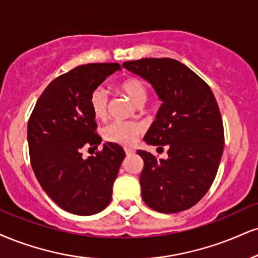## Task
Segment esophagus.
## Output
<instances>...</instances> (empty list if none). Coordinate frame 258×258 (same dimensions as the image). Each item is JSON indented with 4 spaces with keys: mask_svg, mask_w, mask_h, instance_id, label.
<instances>
[{
    "mask_svg": "<svg viewBox=\"0 0 258 258\" xmlns=\"http://www.w3.org/2000/svg\"><path fill=\"white\" fill-rule=\"evenodd\" d=\"M125 153H126V155H132V154H135V149L125 148Z\"/></svg>",
    "mask_w": 258,
    "mask_h": 258,
    "instance_id": "1",
    "label": "esophagus"
}]
</instances>
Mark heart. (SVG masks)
Segmentation results:
<instances>
[{"label": "heart", "mask_w": 258, "mask_h": 258, "mask_svg": "<svg viewBox=\"0 0 258 258\" xmlns=\"http://www.w3.org/2000/svg\"><path fill=\"white\" fill-rule=\"evenodd\" d=\"M120 91L128 96L133 103L143 105L148 99V88L141 79L127 78L119 84ZM89 104L96 119H103L108 110V95L102 88L91 91ZM144 131V126L136 121H113L103 130V137L107 141L122 145H132L138 136Z\"/></svg>", "instance_id": "1"}]
</instances>
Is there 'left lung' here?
I'll return each mask as SVG.
<instances>
[{"label": "left lung", "instance_id": "obj_1", "mask_svg": "<svg viewBox=\"0 0 258 258\" xmlns=\"http://www.w3.org/2000/svg\"><path fill=\"white\" fill-rule=\"evenodd\" d=\"M122 67L150 83L162 101L144 141L167 145L168 159L137 151L144 161L143 201L164 214L188 209L210 188L223 153L222 117L215 96L194 71L173 58H141L123 62Z\"/></svg>", "mask_w": 258, "mask_h": 258}]
</instances>
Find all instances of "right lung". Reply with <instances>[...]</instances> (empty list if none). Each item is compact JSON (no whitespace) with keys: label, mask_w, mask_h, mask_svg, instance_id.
Listing matches in <instances>:
<instances>
[{"label":"right lung","mask_w":258,"mask_h":258,"mask_svg":"<svg viewBox=\"0 0 258 258\" xmlns=\"http://www.w3.org/2000/svg\"><path fill=\"white\" fill-rule=\"evenodd\" d=\"M119 63L82 64L57 77L37 101L27 123L31 166L44 192L76 215H92L110 203L113 184L125 151L107 142L96 156L84 160L83 147L101 144L89 104L91 91Z\"/></svg>","instance_id":"1"}]
</instances>
